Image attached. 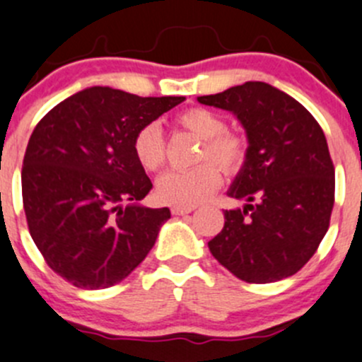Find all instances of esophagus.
Segmentation results:
<instances>
[{
  "mask_svg": "<svg viewBox=\"0 0 362 362\" xmlns=\"http://www.w3.org/2000/svg\"><path fill=\"white\" fill-rule=\"evenodd\" d=\"M173 214L174 216H182V214H188V213H192L193 211V207H186V206H174L173 209Z\"/></svg>",
  "mask_w": 362,
  "mask_h": 362,
  "instance_id": "1",
  "label": "esophagus"
}]
</instances>
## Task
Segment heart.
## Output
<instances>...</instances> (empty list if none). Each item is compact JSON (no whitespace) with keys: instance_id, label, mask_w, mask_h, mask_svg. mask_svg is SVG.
<instances>
[{"instance_id":"heart-1","label":"heart","mask_w":362,"mask_h":362,"mask_svg":"<svg viewBox=\"0 0 362 362\" xmlns=\"http://www.w3.org/2000/svg\"><path fill=\"white\" fill-rule=\"evenodd\" d=\"M185 130L202 139L197 160L214 161L223 173H238L246 158V141L235 132L225 130L223 117L202 107L177 116ZM134 155L142 169L155 173L165 163V139L158 123H148L134 137ZM209 161V162H210ZM199 163L188 170H167L156 181V197L173 206L192 207L204 202L220 186V170L214 164Z\"/></svg>"}]
</instances>
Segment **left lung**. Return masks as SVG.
Returning a JSON list of instances; mask_svg holds the SVG:
<instances>
[{
	"label": "left lung",
	"mask_w": 362,
	"mask_h": 362,
	"mask_svg": "<svg viewBox=\"0 0 362 362\" xmlns=\"http://www.w3.org/2000/svg\"><path fill=\"white\" fill-rule=\"evenodd\" d=\"M197 100L234 114L248 141L245 163L227 189L246 204L225 211L209 252L248 284L292 276L317 252L334 204V167L320 124L298 100L266 82Z\"/></svg>",
	"instance_id": "8db88e82"
}]
</instances>
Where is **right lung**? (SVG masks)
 Here are the masks:
<instances>
[{"label":"right lung","instance_id":"add662e5","mask_svg":"<svg viewBox=\"0 0 362 362\" xmlns=\"http://www.w3.org/2000/svg\"><path fill=\"white\" fill-rule=\"evenodd\" d=\"M181 102L93 86L35 127L21 174L28 227L49 267L75 287L119 284L155 246L170 211L139 202L153 185L134 137Z\"/></svg>","mask_w":362,"mask_h":362}]
</instances>
